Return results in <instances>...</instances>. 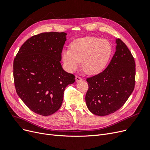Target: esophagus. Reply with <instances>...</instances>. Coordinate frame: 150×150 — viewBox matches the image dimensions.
Segmentation results:
<instances>
[{
    "label": "esophagus",
    "instance_id": "1",
    "mask_svg": "<svg viewBox=\"0 0 150 150\" xmlns=\"http://www.w3.org/2000/svg\"><path fill=\"white\" fill-rule=\"evenodd\" d=\"M81 80H82V78H81V77H79L78 76H76V81H77V82H79V81H80Z\"/></svg>",
    "mask_w": 150,
    "mask_h": 150
}]
</instances>
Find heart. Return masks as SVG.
<instances>
[{"mask_svg":"<svg viewBox=\"0 0 150 150\" xmlns=\"http://www.w3.org/2000/svg\"><path fill=\"white\" fill-rule=\"evenodd\" d=\"M111 52V46L107 40L85 37L74 40L71 49L63 50L62 59L68 72L78 69L82 61V69L85 73L93 75L103 70Z\"/></svg>","mask_w":150,"mask_h":150,"instance_id":"obj_1","label":"heart"}]
</instances>
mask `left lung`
<instances>
[{
  "instance_id": "1",
  "label": "left lung",
  "mask_w": 150,
  "mask_h": 150,
  "mask_svg": "<svg viewBox=\"0 0 150 150\" xmlns=\"http://www.w3.org/2000/svg\"><path fill=\"white\" fill-rule=\"evenodd\" d=\"M116 52L103 72L86 79V103L94 115L106 116L120 109L133 91L136 64L126 45L116 39Z\"/></svg>"
}]
</instances>
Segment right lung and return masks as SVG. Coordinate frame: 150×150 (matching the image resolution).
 <instances>
[{
    "label": "right lung",
    "instance_id": "add662e5",
    "mask_svg": "<svg viewBox=\"0 0 150 150\" xmlns=\"http://www.w3.org/2000/svg\"><path fill=\"white\" fill-rule=\"evenodd\" d=\"M66 33L50 32L32 36L22 44L13 60L16 90L31 111L42 116L56 112L64 90L75 81L60 61Z\"/></svg>",
    "mask_w": 150,
    "mask_h": 150
}]
</instances>
